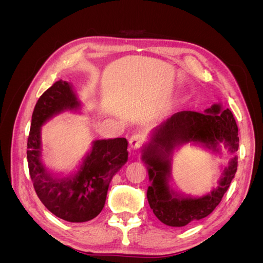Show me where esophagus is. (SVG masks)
<instances>
[{
    "label": "esophagus",
    "mask_w": 263,
    "mask_h": 263,
    "mask_svg": "<svg viewBox=\"0 0 263 263\" xmlns=\"http://www.w3.org/2000/svg\"><path fill=\"white\" fill-rule=\"evenodd\" d=\"M144 141H145V137L144 135L141 134H135L130 137L129 139V146L132 147V149L134 150H137L139 149L142 145H144Z\"/></svg>",
    "instance_id": "1"
}]
</instances>
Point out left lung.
I'll use <instances>...</instances> for the list:
<instances>
[{
    "instance_id": "left-lung-1",
    "label": "left lung",
    "mask_w": 263,
    "mask_h": 263,
    "mask_svg": "<svg viewBox=\"0 0 263 263\" xmlns=\"http://www.w3.org/2000/svg\"><path fill=\"white\" fill-rule=\"evenodd\" d=\"M186 144L202 146L214 153H220L222 144L228 153L235 154L239 137L233 113L222 108L220 103L213 104L204 113L182 110L157 126L142 147L141 160L147 165L151 182L147 190L148 203L156 217L171 227L186 226L209 216L220 203L237 171L238 158L235 156L211 193L191 196L177 192L170 184L172 157L174 150Z\"/></svg>"
}]
</instances>
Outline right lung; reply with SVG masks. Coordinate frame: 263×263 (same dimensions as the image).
Segmentation results:
<instances>
[{
    "instance_id": "obj_1",
    "label": "right lung",
    "mask_w": 263,
    "mask_h": 263,
    "mask_svg": "<svg viewBox=\"0 0 263 263\" xmlns=\"http://www.w3.org/2000/svg\"><path fill=\"white\" fill-rule=\"evenodd\" d=\"M80 107L72 84L54 82L36 103L27 141L29 174L39 200L55 216L71 222L98 216L104 208L110 181L128 160L126 138L100 139L92 142L78 170L69 176L62 177L46 168L42 158V126L55 115L66 110L79 112Z\"/></svg>"
}]
</instances>
